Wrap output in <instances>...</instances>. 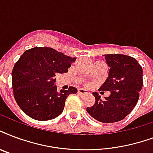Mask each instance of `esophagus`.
<instances>
[{
  "label": "esophagus",
  "mask_w": 153,
  "mask_h": 153,
  "mask_svg": "<svg viewBox=\"0 0 153 153\" xmlns=\"http://www.w3.org/2000/svg\"><path fill=\"white\" fill-rule=\"evenodd\" d=\"M78 93H79V95H86V94H87L88 93V91H87V90L85 89H82V88H80V89L78 90Z\"/></svg>",
  "instance_id": "1"
}]
</instances>
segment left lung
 Segmentation results:
<instances>
[{"label":"left lung","mask_w":153,"mask_h":153,"mask_svg":"<svg viewBox=\"0 0 153 153\" xmlns=\"http://www.w3.org/2000/svg\"><path fill=\"white\" fill-rule=\"evenodd\" d=\"M110 67L108 77L99 91H110L103 100L97 92L92 94L95 104L87 107V111L102 123H115L125 118L138 102L143 87V70L138 62L124 54H104Z\"/></svg>","instance_id":"obj_1"}]
</instances>
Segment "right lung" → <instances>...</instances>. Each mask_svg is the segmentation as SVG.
<instances>
[{
    "instance_id": "add662e5",
    "label": "right lung",
    "mask_w": 153,
    "mask_h": 153,
    "mask_svg": "<svg viewBox=\"0 0 153 153\" xmlns=\"http://www.w3.org/2000/svg\"><path fill=\"white\" fill-rule=\"evenodd\" d=\"M75 60L50 47L25 51L12 71L13 95L20 108L36 120H50L61 115L66 98L78 90L70 87L58 92L55 76L68 71Z\"/></svg>"
}]
</instances>
